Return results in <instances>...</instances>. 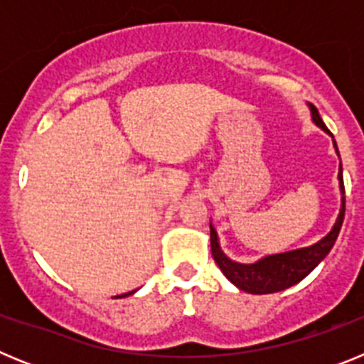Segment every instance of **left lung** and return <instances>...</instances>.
Segmentation results:
<instances>
[{
  "mask_svg": "<svg viewBox=\"0 0 364 364\" xmlns=\"http://www.w3.org/2000/svg\"><path fill=\"white\" fill-rule=\"evenodd\" d=\"M311 120L315 125H319L321 129L326 131L328 134H332L324 125L323 118L319 117V111L310 104ZM333 138V136H332ZM333 147L337 151V144L333 140ZM339 154V151H337ZM339 189H341V210L337 215V220L333 224L332 231L323 237L319 242L311 244L308 247H301V250H291L286 253H277V255L262 257L260 260L253 262V264H240L235 262L230 257L224 255L218 244L217 231L213 226H210V237H211V253L220 268V272L233 282L239 290L247 291V294H275V291L286 290L290 286L297 284L299 281L306 277L308 273L319 264L321 260L330 253L339 235L343 220H345V184H343V167L339 166Z\"/></svg>",
  "mask_w": 364,
  "mask_h": 364,
  "instance_id": "left-lung-1",
  "label": "left lung"
}]
</instances>
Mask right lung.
Masks as SVG:
<instances>
[{
  "mask_svg": "<svg viewBox=\"0 0 364 364\" xmlns=\"http://www.w3.org/2000/svg\"><path fill=\"white\" fill-rule=\"evenodd\" d=\"M131 294H134V291H129V294H124V295H118V297H127V295H131Z\"/></svg>",
  "mask_w": 364,
  "mask_h": 364,
  "instance_id": "1",
  "label": "right lung"
}]
</instances>
